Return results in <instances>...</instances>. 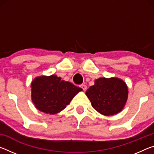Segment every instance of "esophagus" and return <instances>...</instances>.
I'll list each match as a JSON object with an SVG mask.
<instances>
[{"label": "esophagus", "instance_id": "34e87169", "mask_svg": "<svg viewBox=\"0 0 154 154\" xmlns=\"http://www.w3.org/2000/svg\"><path fill=\"white\" fill-rule=\"evenodd\" d=\"M79 87L82 88V89H83V91H85V90H86V89H87V86L85 85H84V84H82V85H79Z\"/></svg>", "mask_w": 154, "mask_h": 154}]
</instances>
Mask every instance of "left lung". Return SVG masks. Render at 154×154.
Segmentation results:
<instances>
[{"label":"left lung","instance_id":"left-lung-1","mask_svg":"<svg viewBox=\"0 0 154 154\" xmlns=\"http://www.w3.org/2000/svg\"><path fill=\"white\" fill-rule=\"evenodd\" d=\"M85 94L95 110L104 116H112L123 109L128 91L126 83L118 78H99Z\"/></svg>","mask_w":154,"mask_h":154}]
</instances>
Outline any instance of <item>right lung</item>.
Returning <instances> with one entry per match:
<instances>
[{
	"label": "right lung",
	"instance_id": "right-lung-1",
	"mask_svg": "<svg viewBox=\"0 0 154 154\" xmlns=\"http://www.w3.org/2000/svg\"><path fill=\"white\" fill-rule=\"evenodd\" d=\"M31 87L32 100L36 108L49 114L63 110L74 96L82 91V88L54 75L35 78Z\"/></svg>",
	"mask_w": 154,
	"mask_h": 154
}]
</instances>
